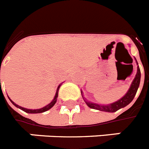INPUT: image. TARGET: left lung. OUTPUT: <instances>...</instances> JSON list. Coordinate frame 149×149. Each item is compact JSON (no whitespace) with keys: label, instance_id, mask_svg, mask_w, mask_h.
<instances>
[{"label":"left lung","instance_id":"obj_1","mask_svg":"<svg viewBox=\"0 0 149 149\" xmlns=\"http://www.w3.org/2000/svg\"><path fill=\"white\" fill-rule=\"evenodd\" d=\"M135 60L136 63H137V65H139L137 60H136L135 58ZM140 79H141V72H140L139 66H138L137 72H136V75H135V78H134L131 86L129 87V90L127 91L126 93L123 95V97L121 98L120 100H117L116 102H112V103L110 104H106V105H103V104H102V105H101V104L94 103V102H90V101H88V100L83 96V91H82V90H81V94H82L83 100L85 101L86 104L89 106V108L100 110V111H103V112H116L117 110L120 109L122 108H124L125 106H128V105L133 100L135 94L137 93L138 89H139V86Z\"/></svg>","mask_w":149,"mask_h":149}]
</instances>
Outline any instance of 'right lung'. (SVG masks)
Wrapping results in <instances>:
<instances>
[{"instance_id": "right-lung-1", "label": "right lung", "mask_w": 149, "mask_h": 149, "mask_svg": "<svg viewBox=\"0 0 149 149\" xmlns=\"http://www.w3.org/2000/svg\"><path fill=\"white\" fill-rule=\"evenodd\" d=\"M1 80V79H0ZM61 84L62 83H60V85L58 86L57 89H56V94H55V96H54V100H52L51 102H50V103H49L48 105H47L46 106H44V107H43V108L41 109H26V108H24V107H22V106H18L17 104H16L15 102H13L10 99V97L8 95V99L10 100V101L11 102V103L14 105V106H15L17 108H19L20 109L23 110V111H24L25 112H26V113H41V112H46V111H47V110L50 109L53 107V106L55 105V103L56 102V100H57V97H58V93H59V89H60V87L61 86Z\"/></svg>"}]
</instances>
